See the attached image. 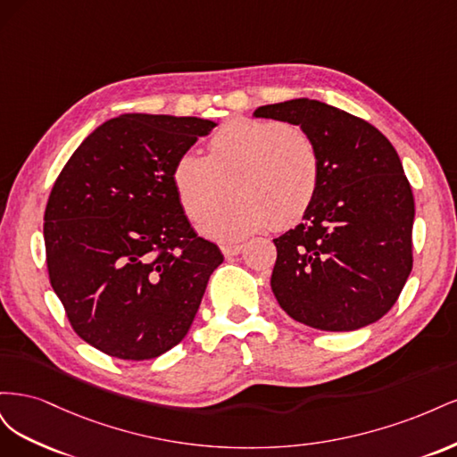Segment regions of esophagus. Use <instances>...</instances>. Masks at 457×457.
<instances>
[{"instance_id": "1", "label": "esophagus", "mask_w": 457, "mask_h": 457, "mask_svg": "<svg viewBox=\"0 0 457 457\" xmlns=\"http://www.w3.org/2000/svg\"><path fill=\"white\" fill-rule=\"evenodd\" d=\"M244 244H234V245H220V252H223V255L230 257V255H238L244 252Z\"/></svg>"}]
</instances>
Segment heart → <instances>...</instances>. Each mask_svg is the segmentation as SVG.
I'll return each mask as SVG.
<instances>
[{
    "label": "heart",
    "instance_id": "b5f03b06",
    "mask_svg": "<svg viewBox=\"0 0 457 457\" xmlns=\"http://www.w3.org/2000/svg\"><path fill=\"white\" fill-rule=\"evenodd\" d=\"M237 176V202L206 213L222 201L226 183ZM320 154L307 133L289 123L232 118L210 139V156L187 150L173 165V185L204 237L238 242L272 225L286 228L305 217L320 188Z\"/></svg>",
    "mask_w": 457,
    "mask_h": 457
}]
</instances>
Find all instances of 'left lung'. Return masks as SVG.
<instances>
[{
	"mask_svg": "<svg viewBox=\"0 0 457 457\" xmlns=\"http://www.w3.org/2000/svg\"><path fill=\"white\" fill-rule=\"evenodd\" d=\"M299 126L320 154V188L303 223L274 238L272 294L294 320L353 331L391 311L411 272V187L371 123L312 99L259 106Z\"/></svg>",
	"mask_w": 457,
	"mask_h": 457,
	"instance_id": "obj_1",
	"label": "left lung"
}]
</instances>
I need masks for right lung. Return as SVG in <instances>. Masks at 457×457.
<instances>
[{
	"instance_id": "obj_1",
	"label": "right lung",
	"mask_w": 457,
	"mask_h": 457,
	"mask_svg": "<svg viewBox=\"0 0 457 457\" xmlns=\"http://www.w3.org/2000/svg\"><path fill=\"white\" fill-rule=\"evenodd\" d=\"M215 126L121 114L87 135L54 181L44 217L49 280L91 347L150 361L190 329L223 253L192 230L171 173Z\"/></svg>"
}]
</instances>
